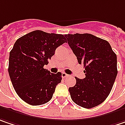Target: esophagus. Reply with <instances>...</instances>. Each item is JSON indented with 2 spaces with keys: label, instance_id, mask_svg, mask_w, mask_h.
<instances>
[{
  "label": "esophagus",
  "instance_id": "esophagus-1",
  "mask_svg": "<svg viewBox=\"0 0 125 125\" xmlns=\"http://www.w3.org/2000/svg\"><path fill=\"white\" fill-rule=\"evenodd\" d=\"M62 76L63 78H66V77H67V76H69V75H68V74H66V73L63 72L62 73Z\"/></svg>",
  "mask_w": 125,
  "mask_h": 125
}]
</instances>
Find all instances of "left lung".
<instances>
[{"mask_svg": "<svg viewBox=\"0 0 125 125\" xmlns=\"http://www.w3.org/2000/svg\"><path fill=\"white\" fill-rule=\"evenodd\" d=\"M66 42L83 64L85 77L76 78L69 88L78 105L89 109L101 104L109 95L117 74V55L107 41L88 33L65 34Z\"/></svg>", "mask_w": 125, "mask_h": 125, "instance_id": "obj_1", "label": "left lung"}]
</instances>
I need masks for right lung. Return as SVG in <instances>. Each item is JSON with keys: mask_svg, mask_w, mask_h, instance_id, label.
<instances>
[{"mask_svg": "<svg viewBox=\"0 0 125 125\" xmlns=\"http://www.w3.org/2000/svg\"><path fill=\"white\" fill-rule=\"evenodd\" d=\"M66 42L63 34L35 30L21 37L10 52L8 73L18 96L31 105L52 99L62 73H52L44 68L58 47Z\"/></svg>", "mask_w": 125, "mask_h": 125, "instance_id": "1", "label": "right lung"}]
</instances>
